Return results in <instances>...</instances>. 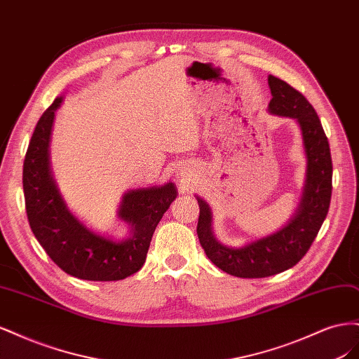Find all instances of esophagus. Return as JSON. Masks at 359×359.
<instances>
[{"instance_id":"34e87169","label":"esophagus","mask_w":359,"mask_h":359,"mask_svg":"<svg viewBox=\"0 0 359 359\" xmlns=\"http://www.w3.org/2000/svg\"><path fill=\"white\" fill-rule=\"evenodd\" d=\"M181 182H190V178H189V177H182V175H181Z\"/></svg>"}]
</instances>
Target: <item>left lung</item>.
Segmentation results:
<instances>
[{"instance_id":"1","label":"left lung","mask_w":359,"mask_h":359,"mask_svg":"<svg viewBox=\"0 0 359 359\" xmlns=\"http://www.w3.org/2000/svg\"><path fill=\"white\" fill-rule=\"evenodd\" d=\"M268 85L273 95L268 104L269 114L295 119L301 128L307 157L306 184L295 215L276 233L244 247H227L214 236L210 205L196 196L201 208L198 236L205 255L224 273L241 278L269 277L297 265L318 236L331 202V151L316 111L287 82L269 74Z\"/></svg>"}]
</instances>
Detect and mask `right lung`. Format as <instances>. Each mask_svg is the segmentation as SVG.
<instances>
[{
    "label": "right lung",
    "mask_w": 359,
    "mask_h": 359,
    "mask_svg": "<svg viewBox=\"0 0 359 359\" xmlns=\"http://www.w3.org/2000/svg\"><path fill=\"white\" fill-rule=\"evenodd\" d=\"M57 97L39 119L24 160V196L31 231L64 273L91 281H115L142 268L151 238L163 214L177 198L175 184L124 193L118 217L130 226V236L115 241L88 229L74 217L52 177L49 140Z\"/></svg>",
    "instance_id": "add662e5"
}]
</instances>
